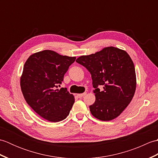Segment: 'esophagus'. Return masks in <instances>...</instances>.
<instances>
[{"instance_id":"obj_1","label":"esophagus","mask_w":158,"mask_h":158,"mask_svg":"<svg viewBox=\"0 0 158 158\" xmlns=\"http://www.w3.org/2000/svg\"><path fill=\"white\" fill-rule=\"evenodd\" d=\"M86 92H85V93H83V94H77V96L79 97V98H82L83 96H84L85 95H86Z\"/></svg>"}]
</instances>
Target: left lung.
I'll return each instance as SVG.
<instances>
[{
    "instance_id": "left-lung-1",
    "label": "left lung",
    "mask_w": 158,
    "mask_h": 158,
    "mask_svg": "<svg viewBox=\"0 0 158 158\" xmlns=\"http://www.w3.org/2000/svg\"><path fill=\"white\" fill-rule=\"evenodd\" d=\"M76 62L92 75L96 100L89 106L92 115L101 121L118 117L135 95L136 77L135 65L125 50L106 47L90 55L81 56ZM98 85L103 86L100 91Z\"/></svg>"
}]
</instances>
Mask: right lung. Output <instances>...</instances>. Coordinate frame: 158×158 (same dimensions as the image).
Here are the masks:
<instances>
[{"label":"right lung","instance_id":"add662e5","mask_svg":"<svg viewBox=\"0 0 158 158\" xmlns=\"http://www.w3.org/2000/svg\"><path fill=\"white\" fill-rule=\"evenodd\" d=\"M76 57L43 50L29 56L20 77V87L26 102L43 118L58 122L66 118L75 97L66 88L55 89Z\"/></svg>","mask_w":158,"mask_h":158}]
</instances>
